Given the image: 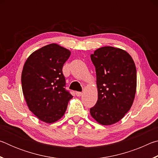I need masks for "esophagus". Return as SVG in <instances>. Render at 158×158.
Returning <instances> with one entry per match:
<instances>
[{"instance_id":"1","label":"esophagus","mask_w":158,"mask_h":158,"mask_svg":"<svg viewBox=\"0 0 158 158\" xmlns=\"http://www.w3.org/2000/svg\"><path fill=\"white\" fill-rule=\"evenodd\" d=\"M82 95L81 92H76V95L78 96V97H80Z\"/></svg>"}]
</instances>
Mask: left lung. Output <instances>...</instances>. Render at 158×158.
Returning a JSON list of instances; mask_svg holds the SVG:
<instances>
[{"instance_id":"left-lung-1","label":"left lung","mask_w":158,"mask_h":158,"mask_svg":"<svg viewBox=\"0 0 158 158\" xmlns=\"http://www.w3.org/2000/svg\"><path fill=\"white\" fill-rule=\"evenodd\" d=\"M90 58L97 77V103L90 109L98 123L111 125L125 116L132 106L137 90V70L131 56L113 47L96 49Z\"/></svg>"}]
</instances>
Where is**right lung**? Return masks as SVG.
<instances>
[{
    "label": "right lung",
    "mask_w": 158,
    "mask_h": 158,
    "mask_svg": "<svg viewBox=\"0 0 158 158\" xmlns=\"http://www.w3.org/2000/svg\"><path fill=\"white\" fill-rule=\"evenodd\" d=\"M69 49L53 43L29 56L21 73V86L29 110L46 123L62 118L73 95L65 89L64 63L70 56Z\"/></svg>",
    "instance_id": "1"
}]
</instances>
